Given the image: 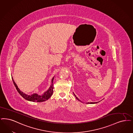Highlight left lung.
Masks as SVG:
<instances>
[{
  "label": "left lung",
  "instance_id": "obj_1",
  "mask_svg": "<svg viewBox=\"0 0 133 133\" xmlns=\"http://www.w3.org/2000/svg\"><path fill=\"white\" fill-rule=\"evenodd\" d=\"M74 95L76 97V98H77V99H78L79 101H80V99H79V98H78L77 97H76V96H75V95L74 94ZM87 103H90V104H92V103H95V102H88Z\"/></svg>",
  "mask_w": 133,
  "mask_h": 133
}]
</instances>
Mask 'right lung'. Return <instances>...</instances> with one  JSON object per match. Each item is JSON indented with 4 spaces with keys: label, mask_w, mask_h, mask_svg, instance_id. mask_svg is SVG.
<instances>
[{
    "label": "right lung",
    "mask_w": 133,
    "mask_h": 133,
    "mask_svg": "<svg viewBox=\"0 0 133 133\" xmlns=\"http://www.w3.org/2000/svg\"><path fill=\"white\" fill-rule=\"evenodd\" d=\"M53 77L52 79L51 80V85H50L49 89L48 90L46 91H45L43 95L39 96L37 95V94H34L32 95H28L24 92H23L22 91L20 90V89L18 88V86L16 85L15 82L12 78L13 82L14 83V85L16 87V90L18 91V92L19 93V94L25 99L29 101H32V102H43L49 99L51 96H52L53 94V81L54 80Z\"/></svg>",
    "instance_id": "1"
}]
</instances>
